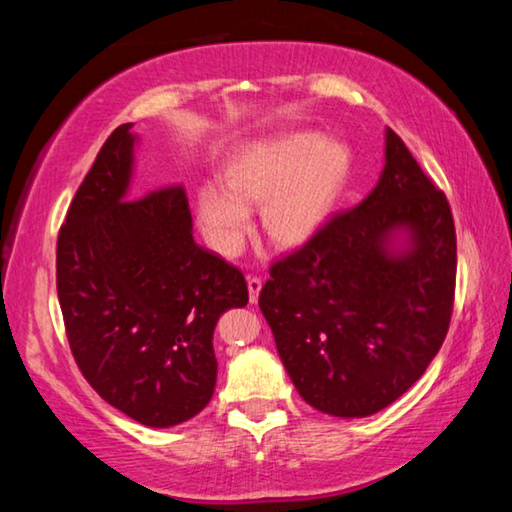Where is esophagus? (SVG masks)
<instances>
[{"label":"esophagus","instance_id":"obj_1","mask_svg":"<svg viewBox=\"0 0 512 512\" xmlns=\"http://www.w3.org/2000/svg\"><path fill=\"white\" fill-rule=\"evenodd\" d=\"M259 291H262V280L257 275H248V293H250V302H257Z\"/></svg>","mask_w":512,"mask_h":512}]
</instances>
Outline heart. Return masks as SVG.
Wrapping results in <instances>:
<instances>
[{
  "label": "heart",
  "mask_w": 512,
  "mask_h": 512,
  "mask_svg": "<svg viewBox=\"0 0 512 512\" xmlns=\"http://www.w3.org/2000/svg\"><path fill=\"white\" fill-rule=\"evenodd\" d=\"M348 169V153L316 135L289 133L248 144L223 169V189L196 194L201 228L214 250L237 255L244 246L250 207L262 205L268 239L296 246L309 239L332 207Z\"/></svg>",
  "instance_id": "heart-1"
}]
</instances>
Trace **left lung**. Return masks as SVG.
<instances>
[{
    "label": "left lung",
    "mask_w": 512,
    "mask_h": 512,
    "mask_svg": "<svg viewBox=\"0 0 512 512\" xmlns=\"http://www.w3.org/2000/svg\"><path fill=\"white\" fill-rule=\"evenodd\" d=\"M397 227L410 228L412 248L395 258L385 241ZM268 273L259 309L302 400L336 418L372 415L409 391L447 336L452 207L388 128L377 187Z\"/></svg>",
    "instance_id": "obj_1"
}]
</instances>
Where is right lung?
Instances as JSON below:
<instances>
[{
    "label": "right lung",
    "instance_id": "obj_1",
    "mask_svg": "<svg viewBox=\"0 0 512 512\" xmlns=\"http://www.w3.org/2000/svg\"><path fill=\"white\" fill-rule=\"evenodd\" d=\"M133 124L103 142L56 244V289L69 350L103 400L146 427H173L212 400V334L246 307L237 266L192 237L183 185L126 198Z\"/></svg>",
    "mask_w": 512,
    "mask_h": 512
}]
</instances>
